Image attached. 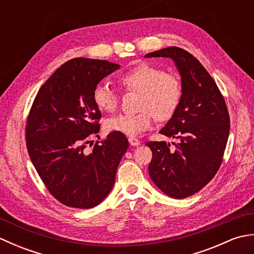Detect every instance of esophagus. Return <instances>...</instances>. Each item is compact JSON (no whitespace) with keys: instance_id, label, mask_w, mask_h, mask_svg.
Segmentation results:
<instances>
[{"instance_id":"34e87169","label":"esophagus","mask_w":254,"mask_h":254,"mask_svg":"<svg viewBox=\"0 0 254 254\" xmlns=\"http://www.w3.org/2000/svg\"><path fill=\"white\" fill-rule=\"evenodd\" d=\"M128 143H130L132 146H138V145H141V141L135 137H128Z\"/></svg>"}]
</instances>
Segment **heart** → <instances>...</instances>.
Segmentation results:
<instances>
[{
    "label": "heart",
    "mask_w": 254,
    "mask_h": 254,
    "mask_svg": "<svg viewBox=\"0 0 254 254\" xmlns=\"http://www.w3.org/2000/svg\"><path fill=\"white\" fill-rule=\"evenodd\" d=\"M124 88L139 93L136 115H118L108 118L105 128L108 132L120 133L127 136H138L153 124L154 117L166 121L175 115L180 105L182 87L176 75L165 73L163 69L142 63L119 77ZM93 100L101 111L117 110L119 98L116 90L106 83H99L93 93Z\"/></svg>",
    "instance_id": "heart-1"
}]
</instances>
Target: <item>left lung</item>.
<instances>
[{"label": "left lung", "mask_w": 254, "mask_h": 254, "mask_svg": "<svg viewBox=\"0 0 254 254\" xmlns=\"http://www.w3.org/2000/svg\"><path fill=\"white\" fill-rule=\"evenodd\" d=\"M169 58L181 77L182 96L175 115L159 131L178 139L176 150L166 142H147L153 158L150 179L161 192L185 198L213 179L223 161L230 120L216 83L196 58L178 47L150 52L145 58Z\"/></svg>", "instance_id": "obj_1"}]
</instances>
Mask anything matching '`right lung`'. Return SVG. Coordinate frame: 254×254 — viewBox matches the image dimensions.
Wrapping results in <instances>:
<instances>
[{"mask_svg": "<svg viewBox=\"0 0 254 254\" xmlns=\"http://www.w3.org/2000/svg\"><path fill=\"white\" fill-rule=\"evenodd\" d=\"M119 67L109 61L72 59L41 86L31 106L26 126L29 157L49 192L66 206L91 208L104 201L127 150L126 135L113 132L91 153L85 149L100 128L94 89Z\"/></svg>", "mask_w": 254, "mask_h": 254, "instance_id": "obj_1", "label": "right lung"}]
</instances>
